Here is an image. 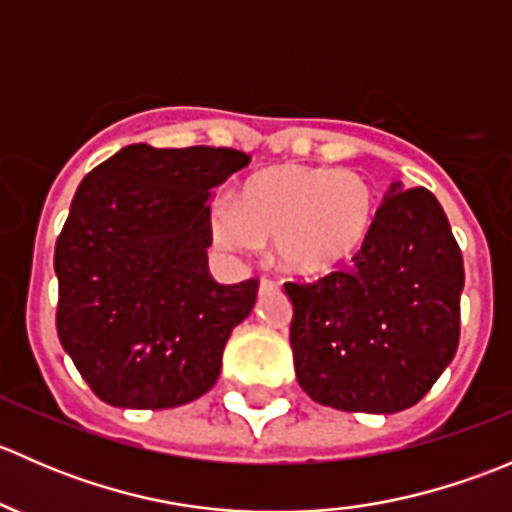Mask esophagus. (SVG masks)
<instances>
[{
  "instance_id": "34e87169",
  "label": "esophagus",
  "mask_w": 512,
  "mask_h": 512,
  "mask_svg": "<svg viewBox=\"0 0 512 512\" xmlns=\"http://www.w3.org/2000/svg\"><path fill=\"white\" fill-rule=\"evenodd\" d=\"M275 287H277V282L270 280V277H262L260 280V289H275Z\"/></svg>"
}]
</instances>
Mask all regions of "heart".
I'll use <instances>...</instances> for the list:
<instances>
[{
  "mask_svg": "<svg viewBox=\"0 0 512 512\" xmlns=\"http://www.w3.org/2000/svg\"><path fill=\"white\" fill-rule=\"evenodd\" d=\"M379 195L354 170L275 165L250 175L237 200L210 205V237L227 252L275 245L277 262L294 277H324L354 262L369 245Z\"/></svg>",
  "mask_w": 512,
  "mask_h": 512,
  "instance_id": "heart-1",
  "label": "heart"
}]
</instances>
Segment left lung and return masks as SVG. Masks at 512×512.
<instances>
[{
	"label": "left lung",
	"mask_w": 512,
	"mask_h": 512,
	"mask_svg": "<svg viewBox=\"0 0 512 512\" xmlns=\"http://www.w3.org/2000/svg\"><path fill=\"white\" fill-rule=\"evenodd\" d=\"M463 255L436 195L391 183L374 235L349 270L287 282L299 386L339 411L418 404L461 337Z\"/></svg>",
	"instance_id": "left-lung-1"
}]
</instances>
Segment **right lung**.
<instances>
[{
    "label": "right lung",
    "instance_id": "obj_1",
    "mask_svg": "<svg viewBox=\"0 0 512 512\" xmlns=\"http://www.w3.org/2000/svg\"><path fill=\"white\" fill-rule=\"evenodd\" d=\"M250 156L133 143L76 190L56 240V332L91 391L118 409H173L215 386L257 280L208 272L210 195Z\"/></svg>",
    "mask_w": 512,
    "mask_h": 512
}]
</instances>
